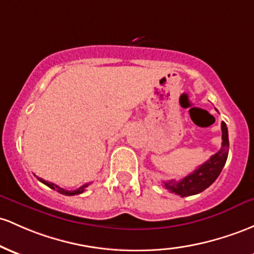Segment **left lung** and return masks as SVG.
Masks as SVG:
<instances>
[{
  "mask_svg": "<svg viewBox=\"0 0 254 254\" xmlns=\"http://www.w3.org/2000/svg\"><path fill=\"white\" fill-rule=\"evenodd\" d=\"M228 153H229V138H228V127L224 122H222V147L216 154L208 159L206 163L194 170L188 176L176 182L175 180L164 182V187L169 189L171 193H175L180 196H190L201 193L206 188H208L224 168L227 161Z\"/></svg>",
  "mask_w": 254,
  "mask_h": 254,
  "instance_id": "1",
  "label": "left lung"
}]
</instances>
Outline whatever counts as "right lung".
<instances>
[{
	"label": "right lung",
	"mask_w": 254,
	"mask_h": 254,
	"mask_svg": "<svg viewBox=\"0 0 254 254\" xmlns=\"http://www.w3.org/2000/svg\"><path fill=\"white\" fill-rule=\"evenodd\" d=\"M37 178H38V181H41V182L43 183V185L48 186L49 188H52V189H54V190L59 191L60 194L67 195V196H72V195H78V194H82L83 191L85 190V188H86V187L89 186V183H86V185L82 186V187H79V188H78V189H74V190H66V189H64V188H60L59 186L54 185V183H52V182H48V181H44L43 178H40V177H37Z\"/></svg>",
	"instance_id": "1"
}]
</instances>
